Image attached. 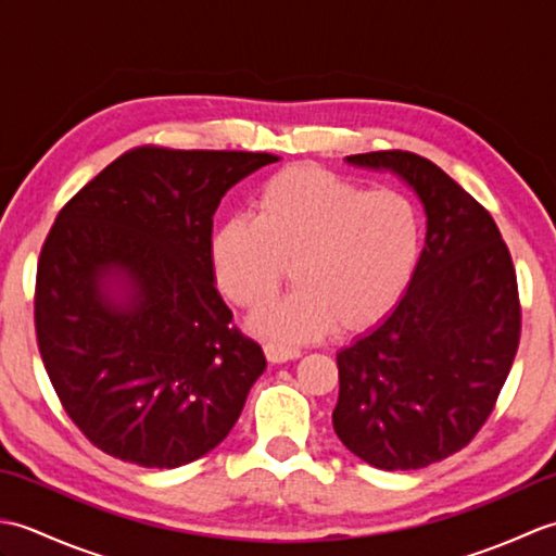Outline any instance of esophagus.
I'll return each mask as SVG.
<instances>
[{
  "mask_svg": "<svg viewBox=\"0 0 556 556\" xmlns=\"http://www.w3.org/2000/svg\"><path fill=\"white\" fill-rule=\"evenodd\" d=\"M265 356L269 363H287L301 358V349L281 346V344H265Z\"/></svg>",
  "mask_w": 556,
  "mask_h": 556,
  "instance_id": "obj_1",
  "label": "esophagus"
}]
</instances>
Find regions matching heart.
Segmentation results:
<instances>
[{
  "mask_svg": "<svg viewBox=\"0 0 556 556\" xmlns=\"http://www.w3.org/2000/svg\"><path fill=\"white\" fill-rule=\"evenodd\" d=\"M422 255V219L410 200L365 191L315 164H293L260 186L251 217L222 222L210 260L224 296L245 311L275 301L289 277L296 289L260 313L253 329L277 341L329 329L363 332L404 299Z\"/></svg>",
  "mask_w": 556,
  "mask_h": 556,
  "instance_id": "heart-1",
  "label": "heart"
}]
</instances>
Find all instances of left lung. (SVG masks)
<instances>
[{"mask_svg": "<svg viewBox=\"0 0 556 556\" xmlns=\"http://www.w3.org/2000/svg\"><path fill=\"white\" fill-rule=\"evenodd\" d=\"M346 160L413 186L428 233L392 315L337 353L334 432L365 464L418 470L460 452L497 404L521 339L516 269L490 212L434 162L406 150Z\"/></svg>", "mask_w": 556, "mask_h": 556, "instance_id": "1", "label": "left lung"}]
</instances>
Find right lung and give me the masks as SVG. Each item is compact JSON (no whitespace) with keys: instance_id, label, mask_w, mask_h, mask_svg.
Listing matches in <instances>:
<instances>
[{"instance_id":"add662e5","label":"right lung","mask_w":556,"mask_h":556,"mask_svg":"<svg viewBox=\"0 0 556 556\" xmlns=\"http://www.w3.org/2000/svg\"><path fill=\"white\" fill-rule=\"evenodd\" d=\"M271 162L134 148L59 210L38 260L35 334L66 416L104 454L179 468L239 420L267 361L215 289L212 215Z\"/></svg>"}]
</instances>
